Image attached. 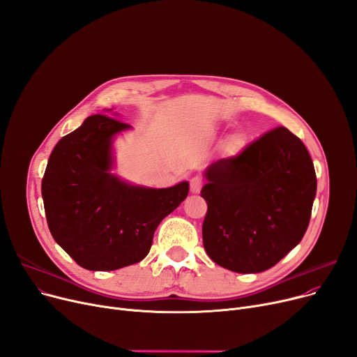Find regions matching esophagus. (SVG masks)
<instances>
[{
	"instance_id": "34e87169",
	"label": "esophagus",
	"mask_w": 357,
	"mask_h": 357,
	"mask_svg": "<svg viewBox=\"0 0 357 357\" xmlns=\"http://www.w3.org/2000/svg\"><path fill=\"white\" fill-rule=\"evenodd\" d=\"M201 188H202V179L199 176H194L191 179V192L192 194H199Z\"/></svg>"
}]
</instances>
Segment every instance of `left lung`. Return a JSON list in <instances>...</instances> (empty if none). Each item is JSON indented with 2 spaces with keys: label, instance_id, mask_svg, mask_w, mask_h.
Wrapping results in <instances>:
<instances>
[{
  "label": "left lung",
  "instance_id": "1",
  "mask_svg": "<svg viewBox=\"0 0 357 357\" xmlns=\"http://www.w3.org/2000/svg\"><path fill=\"white\" fill-rule=\"evenodd\" d=\"M204 176L202 241L217 265L264 272L303 240L317 178L307 147L288 128L271 130L238 156L211 163Z\"/></svg>",
  "mask_w": 357,
  "mask_h": 357
}]
</instances>
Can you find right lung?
Wrapping results in <instances>:
<instances>
[{"instance_id": "obj_1", "label": "right lung", "mask_w": 357, "mask_h": 357, "mask_svg": "<svg viewBox=\"0 0 357 357\" xmlns=\"http://www.w3.org/2000/svg\"><path fill=\"white\" fill-rule=\"evenodd\" d=\"M111 117L91 116L62 137L42 181L47 226L54 241L88 271H116L143 260L160 221L179 207L190 191L188 181L169 188H150L112 172L114 142L133 127Z\"/></svg>"}]
</instances>
